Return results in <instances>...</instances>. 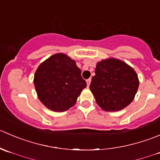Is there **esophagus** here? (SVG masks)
Instances as JSON below:
<instances>
[{
  "instance_id": "esophagus-1",
  "label": "esophagus",
  "mask_w": 160,
  "mask_h": 160,
  "mask_svg": "<svg viewBox=\"0 0 160 160\" xmlns=\"http://www.w3.org/2000/svg\"><path fill=\"white\" fill-rule=\"evenodd\" d=\"M91 78H88V79H87L86 80V82H87V85H88V86H89V85H90V82H91Z\"/></svg>"
}]
</instances>
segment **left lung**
<instances>
[{"instance_id":"obj_1","label":"left lung","mask_w":160,"mask_h":160,"mask_svg":"<svg viewBox=\"0 0 160 160\" xmlns=\"http://www.w3.org/2000/svg\"><path fill=\"white\" fill-rule=\"evenodd\" d=\"M90 90L106 111L122 110L132 102L139 82L133 68L117 59L102 60L96 65Z\"/></svg>"}]
</instances>
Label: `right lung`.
Segmentation results:
<instances>
[{
    "mask_svg": "<svg viewBox=\"0 0 160 160\" xmlns=\"http://www.w3.org/2000/svg\"><path fill=\"white\" fill-rule=\"evenodd\" d=\"M75 61L63 53L49 58L35 73L34 85L39 100L53 111L68 110L87 85Z\"/></svg>",
    "mask_w": 160,
    "mask_h": 160,
    "instance_id": "1",
    "label": "right lung"
}]
</instances>
